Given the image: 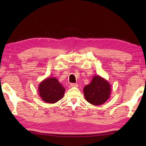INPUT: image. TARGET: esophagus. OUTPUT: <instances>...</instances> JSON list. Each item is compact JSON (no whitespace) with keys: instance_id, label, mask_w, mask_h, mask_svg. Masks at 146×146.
<instances>
[{"instance_id":"esophagus-1","label":"esophagus","mask_w":146,"mask_h":146,"mask_svg":"<svg viewBox=\"0 0 146 146\" xmlns=\"http://www.w3.org/2000/svg\"><path fill=\"white\" fill-rule=\"evenodd\" d=\"M70 86L71 87H78V84L77 83H70Z\"/></svg>"}]
</instances>
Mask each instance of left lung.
Returning a JSON list of instances; mask_svg holds the SVG:
<instances>
[{"mask_svg":"<svg viewBox=\"0 0 146 146\" xmlns=\"http://www.w3.org/2000/svg\"><path fill=\"white\" fill-rule=\"evenodd\" d=\"M111 92L110 83L99 76H94L89 85L83 88L85 99L93 105H100L106 102L110 98Z\"/></svg>","mask_w":146,"mask_h":146,"instance_id":"1","label":"left lung"}]
</instances>
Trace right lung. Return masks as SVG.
Here are the masks:
<instances>
[{
    "mask_svg": "<svg viewBox=\"0 0 146 146\" xmlns=\"http://www.w3.org/2000/svg\"><path fill=\"white\" fill-rule=\"evenodd\" d=\"M39 96L45 102L55 104L63 98L65 88L55 77H48L38 86Z\"/></svg>",
    "mask_w": 146,
    "mask_h": 146,
    "instance_id": "1",
    "label": "right lung"
}]
</instances>
